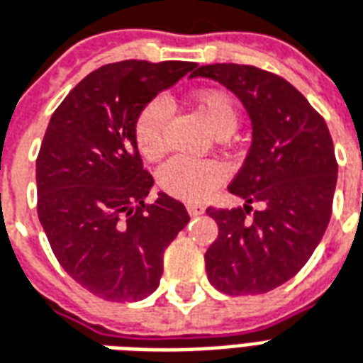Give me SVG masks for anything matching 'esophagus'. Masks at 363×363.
Returning a JSON list of instances; mask_svg holds the SVG:
<instances>
[{"label": "esophagus", "mask_w": 363, "mask_h": 363, "mask_svg": "<svg viewBox=\"0 0 363 363\" xmlns=\"http://www.w3.org/2000/svg\"><path fill=\"white\" fill-rule=\"evenodd\" d=\"M186 209H189V213L192 217L202 216L203 211H206V208H203L202 203H189V206H186Z\"/></svg>", "instance_id": "obj_1"}]
</instances>
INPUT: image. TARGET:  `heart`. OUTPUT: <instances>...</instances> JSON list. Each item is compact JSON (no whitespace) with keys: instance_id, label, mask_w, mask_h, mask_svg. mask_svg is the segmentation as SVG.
Segmentation results:
<instances>
[{"instance_id":"b5f03b06","label":"heart","mask_w":363,"mask_h":363,"mask_svg":"<svg viewBox=\"0 0 363 363\" xmlns=\"http://www.w3.org/2000/svg\"><path fill=\"white\" fill-rule=\"evenodd\" d=\"M192 106L211 133L225 138L238 125L235 99L223 90H200L192 96ZM169 109L163 99H152L134 121V144L144 160L154 161L165 152V123ZM225 181V169L217 161H167L157 173V184L165 194L200 202Z\"/></svg>"}]
</instances>
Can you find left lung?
Wrapping results in <instances>:
<instances>
[{"instance_id": "8db88e82", "label": "left lung", "mask_w": 363, "mask_h": 363, "mask_svg": "<svg viewBox=\"0 0 363 363\" xmlns=\"http://www.w3.org/2000/svg\"><path fill=\"white\" fill-rule=\"evenodd\" d=\"M229 88L252 121V146L229 192L244 208H208L219 235L206 252L217 291L264 294L302 269L329 225L337 160L323 117L283 77L236 63L198 67ZM260 209L251 211V203Z\"/></svg>"}]
</instances>
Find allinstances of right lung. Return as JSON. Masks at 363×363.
Instances as JSON below:
<instances>
[{
	"label": "right lung",
	"instance_id": "right-lung-1",
	"mask_svg": "<svg viewBox=\"0 0 363 363\" xmlns=\"http://www.w3.org/2000/svg\"><path fill=\"white\" fill-rule=\"evenodd\" d=\"M189 61H121L90 72L53 111L36 160L38 219L61 267L109 302L150 296L189 211L161 192L134 144L146 104L194 71Z\"/></svg>",
	"mask_w": 363,
	"mask_h": 363
}]
</instances>
